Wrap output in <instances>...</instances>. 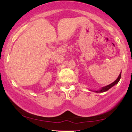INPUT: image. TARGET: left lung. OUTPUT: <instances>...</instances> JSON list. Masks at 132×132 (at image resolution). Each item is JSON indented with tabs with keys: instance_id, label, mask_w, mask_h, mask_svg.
<instances>
[{
	"instance_id": "left-lung-1",
	"label": "left lung",
	"mask_w": 132,
	"mask_h": 132,
	"mask_svg": "<svg viewBox=\"0 0 132 132\" xmlns=\"http://www.w3.org/2000/svg\"><path fill=\"white\" fill-rule=\"evenodd\" d=\"M121 72H122V71H121ZM121 72H120V75H119V77H118V78L117 79H116V81H115L114 82H113L112 83H111V84H109V85L106 86H105V87H102V88L101 89V90H95V92H97V93H99V92H105V91H107V90H108L109 89L111 88L112 87H113V86L116 85V84H117V83L119 82L120 79V78H121Z\"/></svg>"
}]
</instances>
